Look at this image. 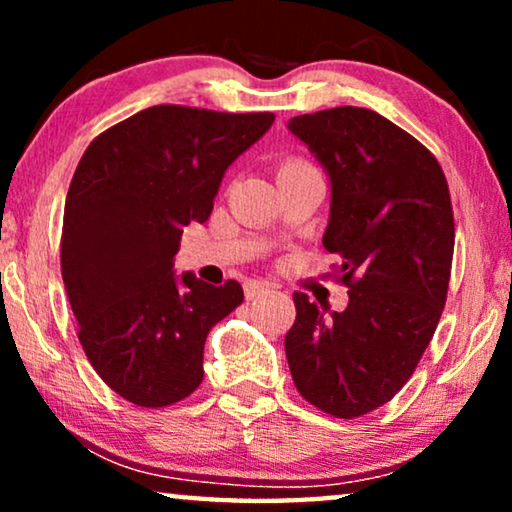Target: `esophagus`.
I'll return each instance as SVG.
<instances>
[{
	"instance_id": "obj_1",
	"label": "esophagus",
	"mask_w": 512,
	"mask_h": 512,
	"mask_svg": "<svg viewBox=\"0 0 512 512\" xmlns=\"http://www.w3.org/2000/svg\"><path fill=\"white\" fill-rule=\"evenodd\" d=\"M265 293H270L268 282H261V279H249V282L244 284V296H247V300H256V298L265 296Z\"/></svg>"
}]
</instances>
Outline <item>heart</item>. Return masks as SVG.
I'll return each mask as SVG.
<instances>
[{"instance_id": "b5f03b06", "label": "heart", "mask_w": 512, "mask_h": 512, "mask_svg": "<svg viewBox=\"0 0 512 512\" xmlns=\"http://www.w3.org/2000/svg\"><path fill=\"white\" fill-rule=\"evenodd\" d=\"M305 167H314V165L307 163L303 158H291V160H284L279 170H305Z\"/></svg>"}]
</instances>
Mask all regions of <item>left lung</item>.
I'll return each instance as SVG.
<instances>
[{
  "mask_svg": "<svg viewBox=\"0 0 512 512\" xmlns=\"http://www.w3.org/2000/svg\"><path fill=\"white\" fill-rule=\"evenodd\" d=\"M331 177L324 249L349 303L328 312L293 293L284 347L300 396L354 419L389 403L436 333L450 286L454 214L436 156L387 118L335 107L291 118Z\"/></svg>",
  "mask_w": 512,
  "mask_h": 512,
  "instance_id": "8db88e82",
  "label": "left lung"
}]
</instances>
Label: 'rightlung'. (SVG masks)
Returning <instances> with one entry per match:
<instances>
[{"label":"right lung","mask_w":512,"mask_h":512,"mask_svg":"<svg viewBox=\"0 0 512 512\" xmlns=\"http://www.w3.org/2000/svg\"><path fill=\"white\" fill-rule=\"evenodd\" d=\"M270 111L158 104L88 144L67 191L60 268L90 366L125 401L167 408L202 382L207 333L237 305L235 279L172 272L188 223H205L223 172L265 135Z\"/></svg>","instance_id":"obj_1"}]
</instances>
